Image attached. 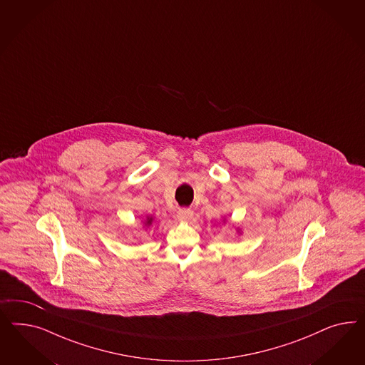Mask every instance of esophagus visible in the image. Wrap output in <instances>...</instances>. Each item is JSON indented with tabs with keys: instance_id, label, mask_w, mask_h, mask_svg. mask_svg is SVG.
I'll use <instances>...</instances> for the list:
<instances>
[{
	"instance_id": "esophagus-1",
	"label": "esophagus",
	"mask_w": 365,
	"mask_h": 365,
	"mask_svg": "<svg viewBox=\"0 0 365 365\" xmlns=\"http://www.w3.org/2000/svg\"><path fill=\"white\" fill-rule=\"evenodd\" d=\"M194 211L191 209H179L177 212V218L179 221L187 222L192 218Z\"/></svg>"
}]
</instances>
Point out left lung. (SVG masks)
Here are the masks:
<instances>
[{
    "mask_svg": "<svg viewBox=\"0 0 365 365\" xmlns=\"http://www.w3.org/2000/svg\"><path fill=\"white\" fill-rule=\"evenodd\" d=\"M223 222H226V221H225V220H223ZM237 232H238V234H240V232H241V229H240V227H238V229H237Z\"/></svg>",
    "mask_w": 365,
    "mask_h": 365,
    "instance_id": "left-lung-1",
    "label": "left lung"
}]
</instances>
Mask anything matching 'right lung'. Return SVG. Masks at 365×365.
Returning <instances> with one entry per match:
<instances>
[{
	"label": "right lung",
	"instance_id": "add662e5",
	"mask_svg": "<svg viewBox=\"0 0 365 365\" xmlns=\"http://www.w3.org/2000/svg\"><path fill=\"white\" fill-rule=\"evenodd\" d=\"M153 221H154V218H153V217H147V218L143 221V229L150 227V226L153 225Z\"/></svg>",
	"mask_w": 365,
	"mask_h": 365
}]
</instances>
